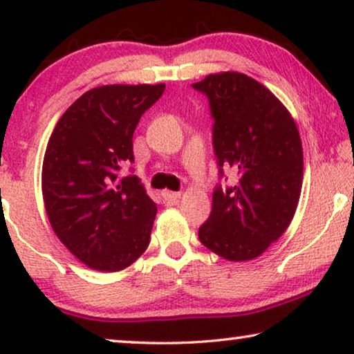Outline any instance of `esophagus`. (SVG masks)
<instances>
[{
    "label": "esophagus",
    "mask_w": 354,
    "mask_h": 354,
    "mask_svg": "<svg viewBox=\"0 0 354 354\" xmlns=\"http://www.w3.org/2000/svg\"><path fill=\"white\" fill-rule=\"evenodd\" d=\"M161 196L166 200L167 203H177L178 198H180V193L177 192H171V190H162L161 192Z\"/></svg>",
    "instance_id": "1"
}]
</instances>
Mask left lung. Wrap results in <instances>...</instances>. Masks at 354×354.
<instances>
[{
  "instance_id": "left-lung-1",
  "label": "left lung",
  "mask_w": 354,
  "mask_h": 354,
  "mask_svg": "<svg viewBox=\"0 0 354 354\" xmlns=\"http://www.w3.org/2000/svg\"><path fill=\"white\" fill-rule=\"evenodd\" d=\"M209 98L212 143L221 167L239 174L227 190L216 188L200 241L221 258H258L283 235L303 185V147L295 119L258 80L227 71L193 84Z\"/></svg>"
}]
</instances>
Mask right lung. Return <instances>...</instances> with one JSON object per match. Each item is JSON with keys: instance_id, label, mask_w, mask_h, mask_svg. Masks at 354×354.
Segmentation results:
<instances>
[{"instance_id": "1", "label": "right lung", "mask_w": 354, "mask_h": 354, "mask_svg": "<svg viewBox=\"0 0 354 354\" xmlns=\"http://www.w3.org/2000/svg\"><path fill=\"white\" fill-rule=\"evenodd\" d=\"M164 88H91L66 109L48 140L41 167L48 221L86 268L119 272L148 248L158 207L137 176L119 178L118 171L133 161L135 127Z\"/></svg>"}]
</instances>
